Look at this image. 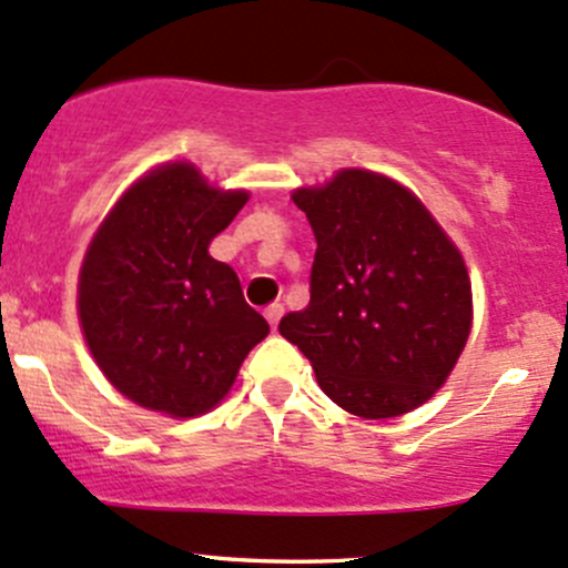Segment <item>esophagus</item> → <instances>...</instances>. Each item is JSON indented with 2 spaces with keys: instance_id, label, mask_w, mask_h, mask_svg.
I'll use <instances>...</instances> for the list:
<instances>
[{
  "instance_id": "obj_1",
  "label": "esophagus",
  "mask_w": 568,
  "mask_h": 568,
  "mask_svg": "<svg viewBox=\"0 0 568 568\" xmlns=\"http://www.w3.org/2000/svg\"><path fill=\"white\" fill-rule=\"evenodd\" d=\"M282 314H284L282 303H271V306L265 308V317H267V323H271L273 331H276V325H278V320H282Z\"/></svg>"
}]
</instances>
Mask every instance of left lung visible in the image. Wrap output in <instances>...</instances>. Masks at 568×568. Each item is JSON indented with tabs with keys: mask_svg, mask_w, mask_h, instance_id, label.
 Masks as SVG:
<instances>
[{
	"mask_svg": "<svg viewBox=\"0 0 568 568\" xmlns=\"http://www.w3.org/2000/svg\"><path fill=\"white\" fill-rule=\"evenodd\" d=\"M292 202L317 237L312 301L278 323L320 388L358 418H396L429 402L473 327L465 256L407 185L338 169Z\"/></svg>",
	"mask_w": 568,
	"mask_h": 568,
	"instance_id": "obj_1",
	"label": "left lung"
}]
</instances>
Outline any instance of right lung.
I'll return each mask as SVG.
<instances>
[{
	"instance_id": "add662e5",
	"label": "right lung",
	"mask_w": 568,
	"mask_h": 568,
	"mask_svg": "<svg viewBox=\"0 0 568 568\" xmlns=\"http://www.w3.org/2000/svg\"><path fill=\"white\" fill-rule=\"evenodd\" d=\"M248 196L210 183L191 161L158 163L122 191L87 245L81 333L133 405L178 420L210 413L271 333L243 301L237 273L207 251Z\"/></svg>"
}]
</instances>
